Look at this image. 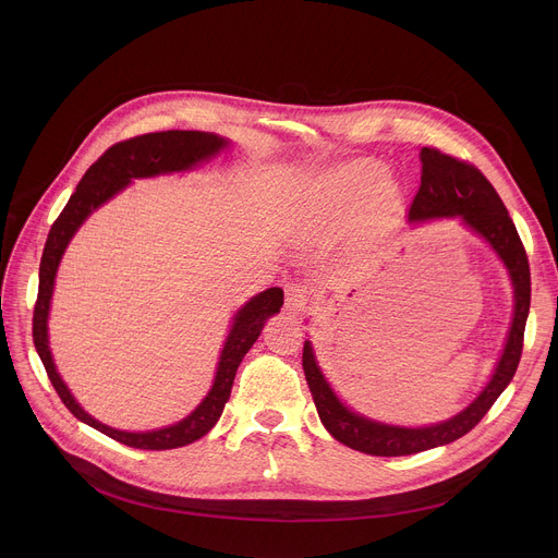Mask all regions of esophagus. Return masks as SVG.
<instances>
[{
	"mask_svg": "<svg viewBox=\"0 0 558 558\" xmlns=\"http://www.w3.org/2000/svg\"><path fill=\"white\" fill-rule=\"evenodd\" d=\"M308 300H311V291L304 284H289L284 293V308L289 313H300L306 308Z\"/></svg>",
	"mask_w": 558,
	"mask_h": 558,
	"instance_id": "34e87169",
	"label": "esophagus"
}]
</instances>
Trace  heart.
<instances>
[{
	"label": "heart",
	"mask_w": 558,
	"mask_h": 558,
	"mask_svg": "<svg viewBox=\"0 0 558 558\" xmlns=\"http://www.w3.org/2000/svg\"><path fill=\"white\" fill-rule=\"evenodd\" d=\"M384 183L386 170L375 161H351L331 170L311 190L304 229L333 233L360 227Z\"/></svg>",
	"instance_id": "1"
}]
</instances>
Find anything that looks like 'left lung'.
Instances as JSON below:
<instances>
[{
	"instance_id": "1",
	"label": "left lung",
	"mask_w": 558,
	"mask_h": 558,
	"mask_svg": "<svg viewBox=\"0 0 558 558\" xmlns=\"http://www.w3.org/2000/svg\"><path fill=\"white\" fill-rule=\"evenodd\" d=\"M420 161L422 185L411 203L409 222L422 225L459 218L468 231L484 238L510 276L514 289V313L501 357L482 392L457 415L415 428L384 424L347 407L317 364L311 340H304L302 368L320 422L340 444L375 457H402L446 446L480 424L517 373L530 313L527 256L517 227L490 181L474 166L457 161V158L433 147H422Z\"/></svg>"
}]
</instances>
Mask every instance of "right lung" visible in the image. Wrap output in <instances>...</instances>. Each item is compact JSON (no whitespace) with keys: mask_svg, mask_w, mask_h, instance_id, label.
Wrapping results in <instances>:
<instances>
[{"mask_svg":"<svg viewBox=\"0 0 558 558\" xmlns=\"http://www.w3.org/2000/svg\"><path fill=\"white\" fill-rule=\"evenodd\" d=\"M229 147V138L218 136L214 132H198V130H168V132H151L143 136H134L128 141H121L112 145L97 163L90 166V170L78 181L74 194L70 196L68 205L50 227L48 241L44 247L41 265H39V293L35 304V317H33V340L35 349L46 366V373L61 397L65 409L78 420L95 430L141 450H170L187 446L203 435H207L218 417L222 415V409L231 395L233 377L238 366H241L247 351L258 340L265 323L271 315L280 313V306L284 302V293L280 287H271L267 291L256 293L235 311L229 333L225 338V344L220 349L214 384L209 392L203 397V402L181 422L145 430V433H128L112 428L99 420H95L90 413H86L74 400V395L57 373L50 340H48V317H50V304L54 293V278L57 269L61 265V258L72 241V235L78 231L88 216L97 211L101 205H106L110 198H114L119 192H123L134 179H151L161 174H179L190 172L214 156H218L222 149Z\"/></svg>","mask_w":558,"mask_h":558,"instance_id":"add662e5","label":"right lung"}]
</instances>
